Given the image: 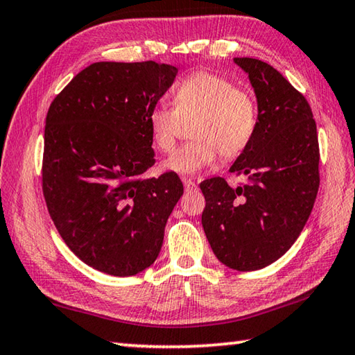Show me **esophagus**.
<instances>
[{"label": "esophagus", "instance_id": "obj_1", "mask_svg": "<svg viewBox=\"0 0 355 355\" xmlns=\"http://www.w3.org/2000/svg\"><path fill=\"white\" fill-rule=\"evenodd\" d=\"M183 184H184V189L186 191H194L197 188V184H196L194 180L189 178V177H184L183 178Z\"/></svg>", "mask_w": 355, "mask_h": 355}]
</instances>
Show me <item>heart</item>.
Instances as JSON below:
<instances>
[{
    "mask_svg": "<svg viewBox=\"0 0 355 355\" xmlns=\"http://www.w3.org/2000/svg\"><path fill=\"white\" fill-rule=\"evenodd\" d=\"M194 141L177 148L164 161V169L191 175L213 166L219 155L233 159L249 147L257 131L258 111L250 94L230 80L209 71L186 76L173 91V106H152L147 123L155 147L171 152L183 122H189Z\"/></svg>",
    "mask_w": 355,
    "mask_h": 355,
    "instance_id": "1",
    "label": "heart"
}]
</instances>
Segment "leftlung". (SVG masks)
I'll return each instance as SVG.
<instances>
[{
	"instance_id": "1",
	"label": "left lung",
	"mask_w": 355,
	"mask_h": 355,
	"mask_svg": "<svg viewBox=\"0 0 355 355\" xmlns=\"http://www.w3.org/2000/svg\"><path fill=\"white\" fill-rule=\"evenodd\" d=\"M249 75L258 103V125L230 172L203 180L202 225L214 255L236 271H257L285 254L313 209L320 188V144L309 101L272 65L235 58Z\"/></svg>"
}]
</instances>
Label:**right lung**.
Here are the masks:
<instances>
[{"label":"right lung","instance_id":"add662e5","mask_svg":"<svg viewBox=\"0 0 355 355\" xmlns=\"http://www.w3.org/2000/svg\"><path fill=\"white\" fill-rule=\"evenodd\" d=\"M173 65L95 62L46 112L42 191L69 249L117 277L147 269L183 194L175 172L144 178L155 164L147 116L175 80Z\"/></svg>","mask_w":355,"mask_h":355}]
</instances>
